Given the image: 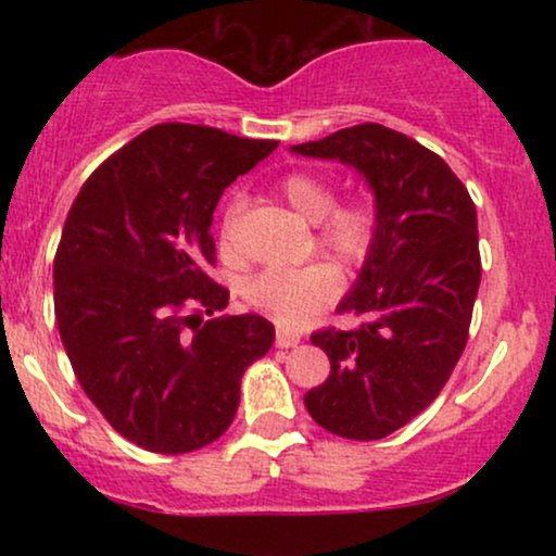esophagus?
Listing matches in <instances>:
<instances>
[{
  "label": "esophagus",
  "instance_id": "34e87169",
  "mask_svg": "<svg viewBox=\"0 0 556 556\" xmlns=\"http://www.w3.org/2000/svg\"><path fill=\"white\" fill-rule=\"evenodd\" d=\"M300 340H303V337L298 334V331H290V329H279L277 331V348H298L300 344Z\"/></svg>",
  "mask_w": 556,
  "mask_h": 556
}]
</instances>
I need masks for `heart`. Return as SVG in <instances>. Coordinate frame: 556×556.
Returning a JSON list of instances; mask_svg holds the SVG:
<instances>
[{
  "instance_id": "b5f03b06",
  "label": "heart",
  "mask_w": 556,
  "mask_h": 556,
  "mask_svg": "<svg viewBox=\"0 0 556 556\" xmlns=\"http://www.w3.org/2000/svg\"><path fill=\"white\" fill-rule=\"evenodd\" d=\"M277 190L303 219L318 225V248L344 269H355L371 256L376 235H379V214L374 203L363 198L337 203L334 185L311 172H290L277 182ZM238 216L240 201L232 198L222 212L219 225L222 251L229 258H235L232 238ZM337 295H340V277L329 264L271 269L242 287L245 303L258 314L269 316L279 327H300L329 308Z\"/></svg>"
}]
</instances>
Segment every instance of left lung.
<instances>
[{
    "mask_svg": "<svg viewBox=\"0 0 556 556\" xmlns=\"http://www.w3.org/2000/svg\"><path fill=\"white\" fill-rule=\"evenodd\" d=\"M292 151L340 159L374 188L379 235L337 308L363 324L311 334L331 371L305 407L337 437L384 439L439 397L468 342L481 285L476 203L442 156L384 125L344 127Z\"/></svg>",
    "mask_w": 556,
    "mask_h": 556,
    "instance_id": "8db88e82",
    "label": "left lung"
}]
</instances>
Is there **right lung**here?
Segmentation results:
<instances>
[{
    "mask_svg": "<svg viewBox=\"0 0 556 556\" xmlns=\"http://www.w3.org/2000/svg\"><path fill=\"white\" fill-rule=\"evenodd\" d=\"M277 140L164 123L101 162L73 201L54 256V316L83 392L127 442L185 455L216 442L240 379L274 327L214 316L229 290L216 264L214 208Z\"/></svg>",
    "mask_w": 556,
    "mask_h": 556,
    "instance_id": "add662e5",
    "label": "right lung"
}]
</instances>
